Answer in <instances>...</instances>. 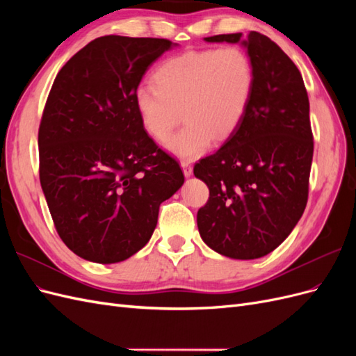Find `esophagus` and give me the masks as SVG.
<instances>
[{"instance_id":"obj_1","label":"esophagus","mask_w":356,"mask_h":356,"mask_svg":"<svg viewBox=\"0 0 356 356\" xmlns=\"http://www.w3.org/2000/svg\"><path fill=\"white\" fill-rule=\"evenodd\" d=\"M181 168H182V172H184L186 177L193 175V166L188 160H181Z\"/></svg>"}]
</instances>
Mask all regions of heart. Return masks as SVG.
<instances>
[{
	"mask_svg": "<svg viewBox=\"0 0 356 356\" xmlns=\"http://www.w3.org/2000/svg\"><path fill=\"white\" fill-rule=\"evenodd\" d=\"M152 84L135 90L134 99L145 132L165 139L178 124L166 147L182 159L203 156L215 141H225L242 124L250 108L255 70L239 47L190 50L166 59Z\"/></svg>",
	"mask_w": 356,
	"mask_h": 356,
	"instance_id": "heart-1",
	"label": "heart"
}]
</instances>
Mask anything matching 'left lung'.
Returning <instances> with one entry per match:
<instances>
[{"label": "left lung", "mask_w": 356, "mask_h": 356, "mask_svg": "<svg viewBox=\"0 0 356 356\" xmlns=\"http://www.w3.org/2000/svg\"><path fill=\"white\" fill-rule=\"evenodd\" d=\"M242 34L207 37L239 42ZM242 44L255 70L242 124L195 165L209 199L197 212L200 238L215 252L254 260L281 245L305 212L314 157L309 98L296 63L275 41L251 31Z\"/></svg>", "instance_id": "left-lung-1"}]
</instances>
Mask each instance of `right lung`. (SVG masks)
<instances>
[{
    "mask_svg": "<svg viewBox=\"0 0 356 356\" xmlns=\"http://www.w3.org/2000/svg\"><path fill=\"white\" fill-rule=\"evenodd\" d=\"M165 38L105 35L62 67L38 129L40 182L62 242L88 261H123L147 245L159 208L184 182L149 138L134 95Z\"/></svg>",
    "mask_w": 356,
    "mask_h": 356,
    "instance_id": "right-lung-1",
    "label": "right lung"
}]
</instances>
